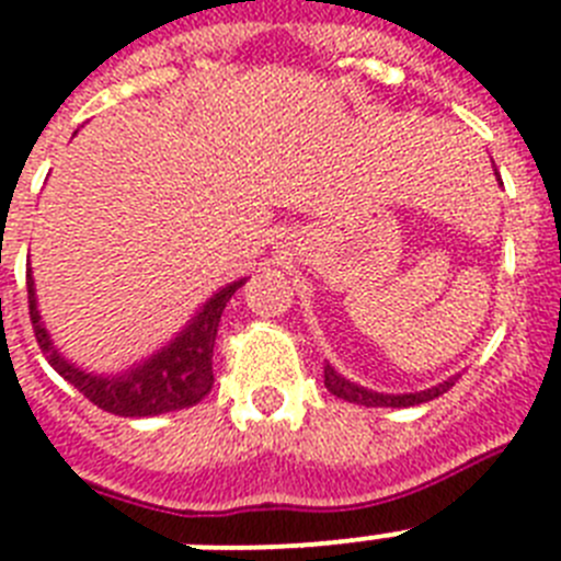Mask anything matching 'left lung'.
I'll return each instance as SVG.
<instances>
[{
  "mask_svg": "<svg viewBox=\"0 0 561 561\" xmlns=\"http://www.w3.org/2000/svg\"><path fill=\"white\" fill-rule=\"evenodd\" d=\"M495 178H499V170H495ZM499 184H502V178H499ZM449 386H455V377L444 380V383L432 386V389H423V391H409V394H383V391H375V389H366V386L352 383L348 377H343L336 371L331 363H325V389L336 398L348 400V403H357V407H394V409H403V407H417V403H426V400H435L438 394H444Z\"/></svg>",
  "mask_w": 561,
  "mask_h": 561,
  "instance_id": "8db88e82",
  "label": "left lung"
}]
</instances>
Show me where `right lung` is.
I'll list each match as a JSON object with an SVG mask.
<instances>
[{
  "label": "right lung",
  "mask_w": 561,
  "mask_h": 561,
  "mask_svg": "<svg viewBox=\"0 0 561 561\" xmlns=\"http://www.w3.org/2000/svg\"><path fill=\"white\" fill-rule=\"evenodd\" d=\"M244 282H248V276L218 288L170 343L161 345L158 352L129 366L126 371H115V375H94V371H85L59 354L43 317H39L34 276H31L28 267L31 322H34L36 343L54 366V371L66 377L77 391H83L94 407H100L103 412L121 414V417H152V414L195 407L213 389V348H216L218 322H221V313H225L230 296Z\"/></svg>",
  "instance_id": "right-lung-1"
}]
</instances>
